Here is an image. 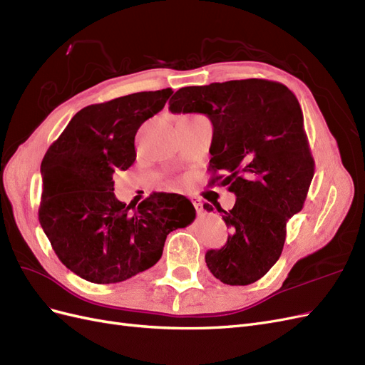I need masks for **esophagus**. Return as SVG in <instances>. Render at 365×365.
I'll return each instance as SVG.
<instances>
[{
    "mask_svg": "<svg viewBox=\"0 0 365 365\" xmlns=\"http://www.w3.org/2000/svg\"><path fill=\"white\" fill-rule=\"evenodd\" d=\"M192 202H193V207L196 208V213H197V215H201V213L204 212V207H202V202H201L200 200H196V197H195V200H192Z\"/></svg>",
    "mask_w": 365,
    "mask_h": 365,
    "instance_id": "obj_1",
    "label": "esophagus"
}]
</instances>
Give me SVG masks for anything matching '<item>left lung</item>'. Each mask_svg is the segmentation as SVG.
<instances>
[{
	"mask_svg": "<svg viewBox=\"0 0 365 365\" xmlns=\"http://www.w3.org/2000/svg\"><path fill=\"white\" fill-rule=\"evenodd\" d=\"M169 105L175 114L200 113L212 121L210 170L225 172L212 184L236 195L228 212L215 205L231 235L222 248L207 251V267L225 284L257 282L279 260L286 222L303 208L314 178L300 103L283 83L245 79L184 86Z\"/></svg>",
	"mask_w": 365,
	"mask_h": 365,
	"instance_id": "1",
	"label": "left lung"
}]
</instances>
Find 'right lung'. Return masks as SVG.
<instances>
[{
    "instance_id": "right-lung-1",
    "label": "right lung",
    "mask_w": 365,
    "mask_h": 365,
    "mask_svg": "<svg viewBox=\"0 0 365 365\" xmlns=\"http://www.w3.org/2000/svg\"><path fill=\"white\" fill-rule=\"evenodd\" d=\"M172 94L143 91L81 109L42 160L41 227L59 260L88 282L118 283L149 269L170 231L195 219L181 195L153 193L138 207L114 195V172L135 161L138 128Z\"/></svg>"
}]
</instances>
